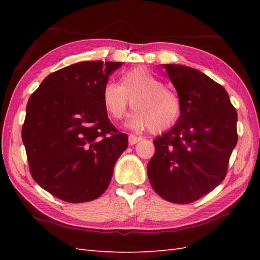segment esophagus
I'll use <instances>...</instances> for the list:
<instances>
[{
  "label": "esophagus",
  "mask_w": 260,
  "mask_h": 260,
  "mask_svg": "<svg viewBox=\"0 0 260 260\" xmlns=\"http://www.w3.org/2000/svg\"><path fill=\"white\" fill-rule=\"evenodd\" d=\"M140 141H142L141 136H135V135H132V134L128 136L129 145H134V144H136V143H139Z\"/></svg>",
  "instance_id": "34e87169"
}]
</instances>
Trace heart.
Masks as SVG:
<instances>
[{
  "instance_id": "obj_1",
  "label": "heart",
  "mask_w": 260,
  "mask_h": 260,
  "mask_svg": "<svg viewBox=\"0 0 260 260\" xmlns=\"http://www.w3.org/2000/svg\"><path fill=\"white\" fill-rule=\"evenodd\" d=\"M103 104L110 118L124 117L127 107H134L128 125L143 131L150 128L158 133L171 128L181 115V99L178 93L144 67L123 74L119 85L107 82L103 88Z\"/></svg>"
}]
</instances>
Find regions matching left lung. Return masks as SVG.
I'll list each match as a JSON object with an SVG mask.
<instances>
[{"label":"left lung","mask_w":260,"mask_h":260,"mask_svg":"<svg viewBox=\"0 0 260 260\" xmlns=\"http://www.w3.org/2000/svg\"><path fill=\"white\" fill-rule=\"evenodd\" d=\"M164 68L181 99V115L172 129L153 141L147 175L164 200L187 204L225 178L238 141L237 112L224 88L199 70L181 64Z\"/></svg>","instance_id":"8db88e82"}]
</instances>
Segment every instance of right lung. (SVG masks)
I'll return each instance as SVG.
<instances>
[{
    "label": "right lung",
    "instance_id": "right-lung-1",
    "mask_svg": "<svg viewBox=\"0 0 260 260\" xmlns=\"http://www.w3.org/2000/svg\"><path fill=\"white\" fill-rule=\"evenodd\" d=\"M121 62L84 61L49 75L32 93L22 126L33 180L70 203L107 190L128 136L110 123L103 88Z\"/></svg>",
    "mask_w": 260,
    "mask_h": 260
}]
</instances>
